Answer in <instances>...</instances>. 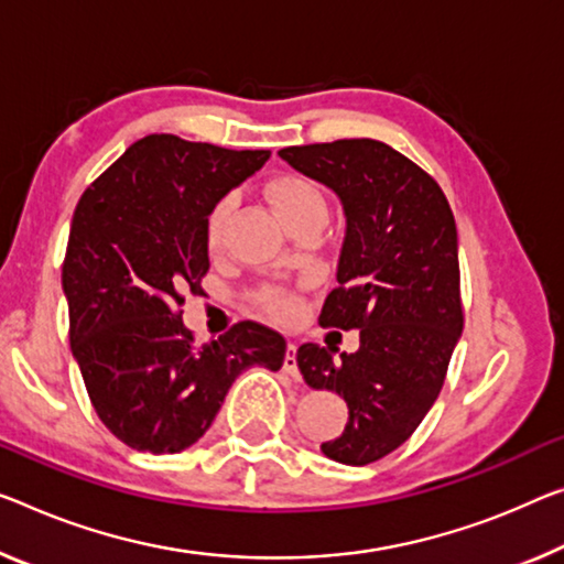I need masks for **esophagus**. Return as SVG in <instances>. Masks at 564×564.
Segmentation results:
<instances>
[{"label":"esophagus","mask_w":564,"mask_h":564,"mask_svg":"<svg viewBox=\"0 0 564 564\" xmlns=\"http://www.w3.org/2000/svg\"><path fill=\"white\" fill-rule=\"evenodd\" d=\"M282 368L290 372V376H297V345L294 343H290L288 345V352H284V362H282Z\"/></svg>","instance_id":"34e87169"}]
</instances>
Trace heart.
I'll return each instance as SVG.
<instances>
[{
    "instance_id": "b5f03b06",
    "label": "heart",
    "mask_w": 564,
    "mask_h": 564,
    "mask_svg": "<svg viewBox=\"0 0 564 564\" xmlns=\"http://www.w3.org/2000/svg\"><path fill=\"white\" fill-rule=\"evenodd\" d=\"M270 198L276 206V212L282 214V219L290 224L292 229H297L305 221H325L327 219V196L323 186L315 178L305 176V173H284L276 176L270 184ZM237 206V194H224L216 198V204L206 214V245L216 249L221 245L224 229ZM254 302L262 307L267 315L274 319H290L297 310V297L288 288L280 284H267V288L254 292Z\"/></svg>"
}]
</instances>
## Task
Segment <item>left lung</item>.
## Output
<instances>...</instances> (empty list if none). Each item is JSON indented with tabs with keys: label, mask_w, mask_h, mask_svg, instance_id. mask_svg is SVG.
Here are the masks:
<instances>
[{
	"label": "left lung",
	"mask_w": 564,
	"mask_h": 564,
	"mask_svg": "<svg viewBox=\"0 0 564 564\" xmlns=\"http://www.w3.org/2000/svg\"><path fill=\"white\" fill-rule=\"evenodd\" d=\"M280 155L330 186L348 216L319 325L358 327L360 348L333 360L305 343L297 366L307 386L348 403L345 431L323 454L366 466L405 444L444 388L464 330L456 221L433 176L372 138L290 145Z\"/></svg>",
	"instance_id": "left-lung-1"
}]
</instances>
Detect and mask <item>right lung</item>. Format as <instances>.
Masks as SVG:
<instances>
[{
    "instance_id": "1",
    "label": "right lung",
    "mask_w": 564,
    "mask_h": 564,
    "mask_svg": "<svg viewBox=\"0 0 564 564\" xmlns=\"http://www.w3.org/2000/svg\"><path fill=\"white\" fill-rule=\"evenodd\" d=\"M267 159L153 133L77 202L63 262L70 348L98 419L135 452H184L241 370L282 368L288 343L270 327L245 319L198 345L181 319L209 272L206 214Z\"/></svg>"
}]
</instances>
